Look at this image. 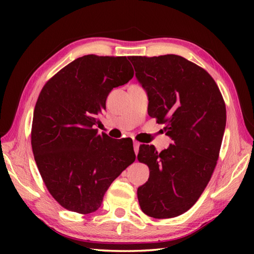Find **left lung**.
Returning a JSON list of instances; mask_svg holds the SVG:
<instances>
[{"label": "left lung", "instance_id": "left-lung-1", "mask_svg": "<svg viewBox=\"0 0 254 254\" xmlns=\"http://www.w3.org/2000/svg\"><path fill=\"white\" fill-rule=\"evenodd\" d=\"M127 83L110 58L89 55L62 68L41 90L32 152L47 189L64 208L95 212L113 180L135 160L132 139L109 136L99 120L107 96Z\"/></svg>", "mask_w": 254, "mask_h": 254}]
</instances>
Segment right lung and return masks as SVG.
<instances>
[{
    "label": "right lung",
    "mask_w": 254,
    "mask_h": 254,
    "mask_svg": "<svg viewBox=\"0 0 254 254\" xmlns=\"http://www.w3.org/2000/svg\"><path fill=\"white\" fill-rule=\"evenodd\" d=\"M148 60L137 79L148 97V115L163 124L160 133L170 141L161 152L138 153L150 171L137 198L148 216L171 218L190 209L206 188L217 164L226 109L216 83L196 64L176 55Z\"/></svg>",
    "instance_id": "1"
}]
</instances>
